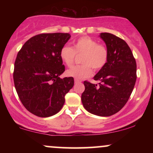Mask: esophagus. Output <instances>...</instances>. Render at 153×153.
I'll use <instances>...</instances> for the list:
<instances>
[{"mask_svg":"<svg viewBox=\"0 0 153 153\" xmlns=\"http://www.w3.org/2000/svg\"><path fill=\"white\" fill-rule=\"evenodd\" d=\"M81 82V81H80V80H77V79H75V84L78 83V82Z\"/></svg>","mask_w":153,"mask_h":153,"instance_id":"34e87169","label":"esophagus"}]
</instances>
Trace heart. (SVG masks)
<instances>
[{
    "label": "heart",
    "instance_id": "heart-1",
    "mask_svg": "<svg viewBox=\"0 0 153 153\" xmlns=\"http://www.w3.org/2000/svg\"><path fill=\"white\" fill-rule=\"evenodd\" d=\"M82 54V65L72 67L66 71V75L77 80H82L92 75V67L99 71L106 65L108 60V50L104 45H99L90 36L79 38L73 43V47L64 45L59 52L61 60L67 66L71 67L74 62L75 56Z\"/></svg>",
    "mask_w": 153,
    "mask_h": 153
}]
</instances>
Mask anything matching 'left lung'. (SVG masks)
<instances>
[{"instance_id":"obj_1","label":"left lung","mask_w":153,"mask_h":153,"mask_svg":"<svg viewBox=\"0 0 153 153\" xmlns=\"http://www.w3.org/2000/svg\"><path fill=\"white\" fill-rule=\"evenodd\" d=\"M108 50L106 65L94 77L99 85L84 81L81 101L85 110L94 115L109 117L124 107L134 88L137 64L125 41L110 33H101Z\"/></svg>"}]
</instances>
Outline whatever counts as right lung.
<instances>
[{
  "mask_svg": "<svg viewBox=\"0 0 153 153\" xmlns=\"http://www.w3.org/2000/svg\"><path fill=\"white\" fill-rule=\"evenodd\" d=\"M68 33L36 35L23 45L14 63L13 80L24 107L39 117L59 112L65 96L74 85L72 77L61 79L65 66L61 48L71 38Z\"/></svg>",
  "mask_w": 153,
  "mask_h": 153,
  "instance_id": "obj_1",
  "label": "right lung"
}]
</instances>
